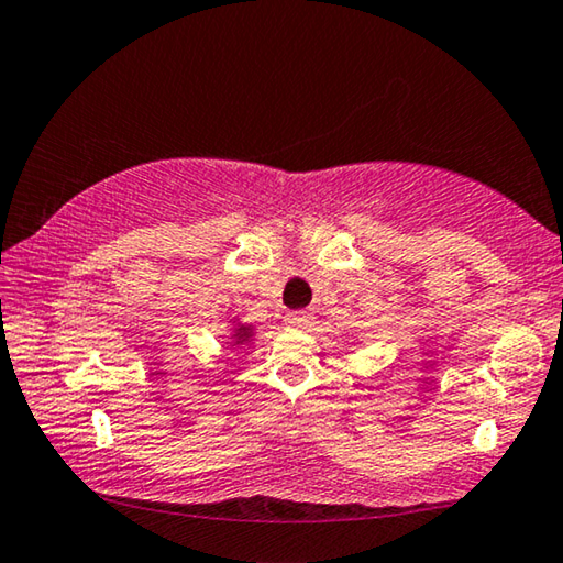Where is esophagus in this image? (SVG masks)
Masks as SVG:
<instances>
[{
  "label": "esophagus",
  "instance_id": "obj_1",
  "mask_svg": "<svg viewBox=\"0 0 563 563\" xmlns=\"http://www.w3.org/2000/svg\"><path fill=\"white\" fill-rule=\"evenodd\" d=\"M312 312L310 310H300V312H290L288 317H285V322H288V327H298V330H305V327L312 324Z\"/></svg>",
  "mask_w": 563,
  "mask_h": 563
}]
</instances>
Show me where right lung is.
<instances>
[{
    "label": "right lung",
    "instance_id": "right-lung-1",
    "mask_svg": "<svg viewBox=\"0 0 563 563\" xmlns=\"http://www.w3.org/2000/svg\"><path fill=\"white\" fill-rule=\"evenodd\" d=\"M253 340V327L251 324H233V332H231V342H233V346H239V344H246V342H251Z\"/></svg>",
    "mask_w": 563,
    "mask_h": 563
}]
</instances>
